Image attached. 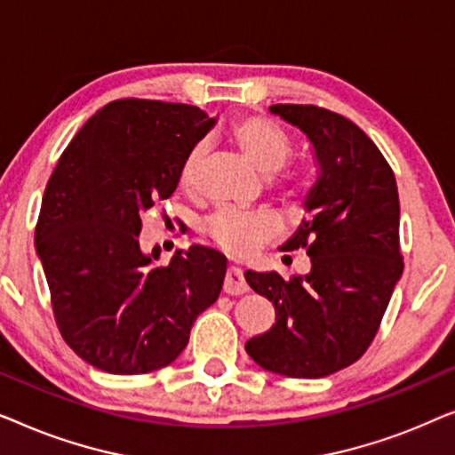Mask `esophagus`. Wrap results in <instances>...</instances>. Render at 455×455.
Instances as JSON below:
<instances>
[{
  "instance_id": "obj_1",
  "label": "esophagus",
  "mask_w": 455,
  "mask_h": 455,
  "mask_svg": "<svg viewBox=\"0 0 455 455\" xmlns=\"http://www.w3.org/2000/svg\"><path fill=\"white\" fill-rule=\"evenodd\" d=\"M248 290V285L244 282V275H242V271L238 267H229L228 273H226V282H223V291L229 296H240L244 294Z\"/></svg>"
}]
</instances>
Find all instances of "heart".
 Returning <instances> with one entry per match:
<instances>
[{
    "label": "heart",
    "mask_w": 455,
    "mask_h": 455,
    "mask_svg": "<svg viewBox=\"0 0 455 455\" xmlns=\"http://www.w3.org/2000/svg\"><path fill=\"white\" fill-rule=\"evenodd\" d=\"M234 140L244 157L263 173H275L288 159L290 140L275 124L265 117H246L234 124ZM207 157V142L201 140L186 153L180 167V184L190 190L196 184L198 172ZM282 229V221L273 211H242L221 207L204 221V232L217 246L234 254H248Z\"/></svg>",
    "instance_id": "obj_1"
}]
</instances>
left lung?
<instances>
[{
	"label": "left lung",
	"mask_w": 455,
	"mask_h": 455,
	"mask_svg": "<svg viewBox=\"0 0 455 455\" xmlns=\"http://www.w3.org/2000/svg\"><path fill=\"white\" fill-rule=\"evenodd\" d=\"M269 111L307 136L319 176L304 198L300 226L282 246L304 248L307 275L246 271L275 307V325L246 341L260 369L294 379L333 375L375 339L402 277L400 198L381 151L356 124L315 105Z\"/></svg>",
	"instance_id": "left-lung-1"
}]
</instances>
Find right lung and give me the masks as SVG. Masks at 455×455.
Masks as SVG:
<instances>
[{"mask_svg":"<svg viewBox=\"0 0 455 455\" xmlns=\"http://www.w3.org/2000/svg\"><path fill=\"white\" fill-rule=\"evenodd\" d=\"M217 117L184 103L122 99L99 109L61 155L35 248L61 338L111 375L172 364L196 316L220 298L228 260L207 246L140 248L142 215L178 188L186 153Z\"/></svg>","mask_w":455,"mask_h":455,"instance_id":"obj_1","label":"right lung"}]
</instances>
